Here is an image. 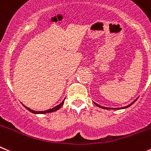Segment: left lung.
Listing matches in <instances>:
<instances>
[{
    "label": "left lung",
    "instance_id": "left-lung-1",
    "mask_svg": "<svg viewBox=\"0 0 151 151\" xmlns=\"http://www.w3.org/2000/svg\"><path fill=\"white\" fill-rule=\"evenodd\" d=\"M136 101V100H135V101H133V102H132V103H131V104H129V105L126 106V107H122V108H121V109H123V108H127V107H129V106L132 105V104H133V103H134V102H135V101ZM94 103H95V102H94ZM95 104H96V105H97V106H98V107H101V108H103V109H113V108H110V107H101V106H100V105H99V104H96V103H95ZM115 109H116V108H115ZM117 109H119V108H117Z\"/></svg>",
    "mask_w": 151,
    "mask_h": 151
}]
</instances>
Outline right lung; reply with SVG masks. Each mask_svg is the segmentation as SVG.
Segmentation results:
<instances>
[{
	"instance_id": "obj_1",
	"label": "right lung",
	"mask_w": 151,
	"mask_h": 151,
	"mask_svg": "<svg viewBox=\"0 0 151 151\" xmlns=\"http://www.w3.org/2000/svg\"><path fill=\"white\" fill-rule=\"evenodd\" d=\"M64 100L62 101V102L60 104H58V105H57L56 107H53V108L52 109H50V110H44V111H35V110H31V109L28 108V107H27L26 106H24V107H26V108L27 109V110H29V111L32 112V113H35V114H42V113H51V112H54V111H56L57 110H58V109H60L61 107V106L64 104Z\"/></svg>"
}]
</instances>
